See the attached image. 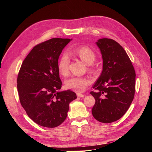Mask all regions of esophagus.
I'll use <instances>...</instances> for the list:
<instances>
[{"instance_id": "1", "label": "esophagus", "mask_w": 152, "mask_h": 152, "mask_svg": "<svg viewBox=\"0 0 152 152\" xmlns=\"http://www.w3.org/2000/svg\"><path fill=\"white\" fill-rule=\"evenodd\" d=\"M77 96H78V97H79V98H84V95L81 94V93H77Z\"/></svg>"}]
</instances>
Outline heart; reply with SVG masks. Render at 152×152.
<instances>
[{
  "instance_id": "heart-1",
  "label": "heart",
  "mask_w": 152,
  "mask_h": 152,
  "mask_svg": "<svg viewBox=\"0 0 152 152\" xmlns=\"http://www.w3.org/2000/svg\"><path fill=\"white\" fill-rule=\"evenodd\" d=\"M68 53L79 57L87 65H93L95 61L96 55L91 48L83 46L80 48H72ZM70 58L66 53L63 54L59 59L58 68L59 73L62 75H66L69 72ZM91 83L90 78L86 77H71L65 82V86L68 89H71L77 93H82L86 90Z\"/></svg>"
}]
</instances>
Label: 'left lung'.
<instances>
[{
  "mask_svg": "<svg viewBox=\"0 0 152 152\" xmlns=\"http://www.w3.org/2000/svg\"><path fill=\"white\" fill-rule=\"evenodd\" d=\"M96 44L103 59V70L91 94L95 99L92 114L103 123L120 119L129 108L135 93L136 73L126 50L116 41L100 39Z\"/></svg>",
  "mask_w": 152,
  "mask_h": 152,
  "instance_id": "1",
  "label": "left lung"
}]
</instances>
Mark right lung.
<instances>
[{
  "label": "right lung",
  "mask_w": 152,
  "mask_h": 152,
  "mask_svg": "<svg viewBox=\"0 0 152 152\" xmlns=\"http://www.w3.org/2000/svg\"><path fill=\"white\" fill-rule=\"evenodd\" d=\"M72 39L54 38L35 45L23 62L17 79L21 104L38 125L56 127L67 117L69 104L77 98L70 90L59 91L62 82L59 56Z\"/></svg>",
  "instance_id": "right-lung-1"
}]
</instances>
